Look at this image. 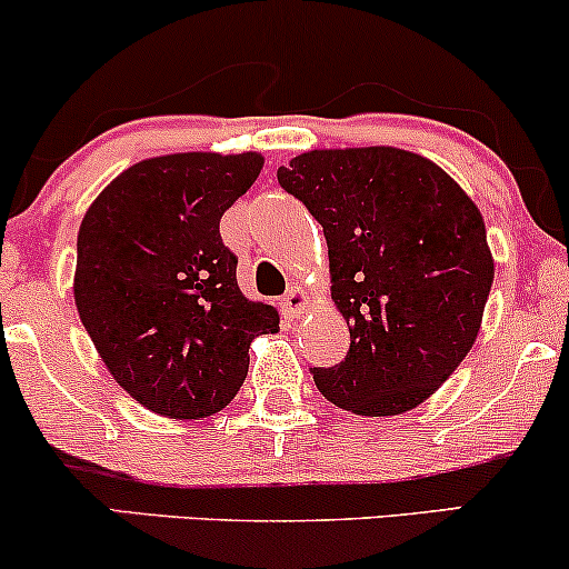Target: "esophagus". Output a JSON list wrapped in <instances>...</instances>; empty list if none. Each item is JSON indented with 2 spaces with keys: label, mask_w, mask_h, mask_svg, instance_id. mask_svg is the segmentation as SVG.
I'll return each instance as SVG.
<instances>
[{
  "label": "esophagus",
  "mask_w": 569,
  "mask_h": 569,
  "mask_svg": "<svg viewBox=\"0 0 569 569\" xmlns=\"http://www.w3.org/2000/svg\"><path fill=\"white\" fill-rule=\"evenodd\" d=\"M280 305H283V310L291 312V316H299V312L307 310V293L299 289V286H293V289L286 291L283 302Z\"/></svg>",
  "instance_id": "34e87169"
}]
</instances>
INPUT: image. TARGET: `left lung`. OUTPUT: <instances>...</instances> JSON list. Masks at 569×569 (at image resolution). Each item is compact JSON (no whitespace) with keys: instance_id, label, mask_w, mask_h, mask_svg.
I'll list each match as a JSON object with an SVG mask.
<instances>
[{"instance_id":"8db88e82","label":"left lung","mask_w":569,"mask_h":569,"mask_svg":"<svg viewBox=\"0 0 569 569\" xmlns=\"http://www.w3.org/2000/svg\"><path fill=\"white\" fill-rule=\"evenodd\" d=\"M278 184L323 227L350 350L312 380L367 417L420 407L473 348L492 289L485 219L436 162L396 147L312 149Z\"/></svg>"}]
</instances>
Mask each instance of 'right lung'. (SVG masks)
Returning a JSON list of instances; mask_svg holds the SVG:
<instances>
[{
    "label": "right lung",
    "instance_id": "right-lung-1",
    "mask_svg": "<svg viewBox=\"0 0 569 569\" xmlns=\"http://www.w3.org/2000/svg\"><path fill=\"white\" fill-rule=\"evenodd\" d=\"M257 152L141 160L98 194L77 234L74 302L107 369L141 407L217 415L248 375V345L278 310L238 289L219 221L257 181Z\"/></svg>",
    "mask_w": 569,
    "mask_h": 569
}]
</instances>
